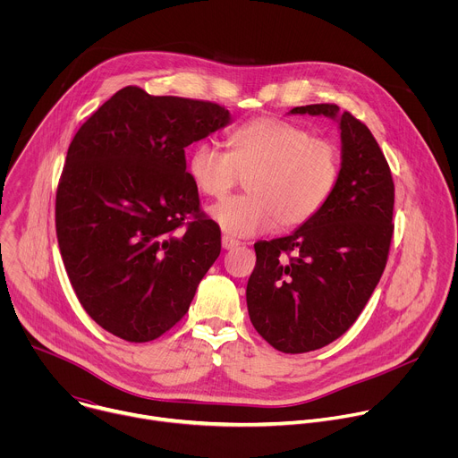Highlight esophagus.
Returning <instances> with one entry per match:
<instances>
[{
    "label": "esophagus",
    "instance_id": "obj_1",
    "mask_svg": "<svg viewBox=\"0 0 458 458\" xmlns=\"http://www.w3.org/2000/svg\"><path fill=\"white\" fill-rule=\"evenodd\" d=\"M221 244H223V248H225V250H233V248H237L241 242H239L237 239H233V237L223 235V239H221Z\"/></svg>",
    "mask_w": 458,
    "mask_h": 458
}]
</instances>
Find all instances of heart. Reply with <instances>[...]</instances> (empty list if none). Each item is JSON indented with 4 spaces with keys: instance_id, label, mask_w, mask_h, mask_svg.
<instances>
[{
    "instance_id": "1",
    "label": "heart",
    "mask_w": 458,
    "mask_h": 458,
    "mask_svg": "<svg viewBox=\"0 0 458 458\" xmlns=\"http://www.w3.org/2000/svg\"><path fill=\"white\" fill-rule=\"evenodd\" d=\"M343 172L335 141L310 128L265 115L239 124L228 150L203 141L188 156V175L203 195L223 199L246 177V191L210 210L219 226L239 237L299 228L334 198Z\"/></svg>"
}]
</instances>
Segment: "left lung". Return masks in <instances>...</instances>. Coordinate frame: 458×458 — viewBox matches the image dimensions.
I'll use <instances>...</instances> for the list:
<instances>
[{
    "label": "left lung",
    "instance_id": "8db88e82",
    "mask_svg": "<svg viewBox=\"0 0 458 458\" xmlns=\"http://www.w3.org/2000/svg\"><path fill=\"white\" fill-rule=\"evenodd\" d=\"M292 114L339 117L343 172L332 201L292 235L255 242L246 286L257 334L283 353L318 350L344 335L386 268L395 184L369 128L334 103Z\"/></svg>",
    "mask_w": 458,
    "mask_h": 458
}]
</instances>
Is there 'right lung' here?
I'll return each instance as SVG.
<instances>
[{"instance_id":"right-lung-1","label":"right lung","mask_w":458,"mask_h":458,"mask_svg":"<svg viewBox=\"0 0 458 458\" xmlns=\"http://www.w3.org/2000/svg\"><path fill=\"white\" fill-rule=\"evenodd\" d=\"M230 123L217 103L124 87L78 130L57 182L55 235L85 311L128 343L166 334L221 253L184 148Z\"/></svg>"}]
</instances>
